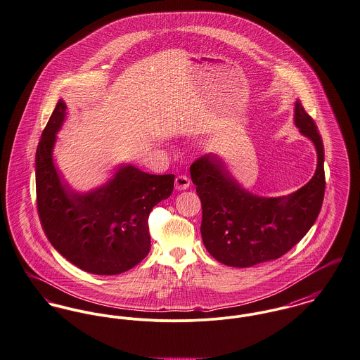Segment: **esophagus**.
<instances>
[{
	"mask_svg": "<svg viewBox=\"0 0 360 360\" xmlns=\"http://www.w3.org/2000/svg\"><path fill=\"white\" fill-rule=\"evenodd\" d=\"M174 186H176V190H179V191L187 190L190 187V179L187 176H184V174H180L174 180Z\"/></svg>",
	"mask_w": 360,
	"mask_h": 360,
	"instance_id": "esophagus-1",
	"label": "esophagus"
}]
</instances>
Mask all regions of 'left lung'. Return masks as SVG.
Masks as SVG:
<instances>
[{"label": "left lung", "instance_id": "obj_1", "mask_svg": "<svg viewBox=\"0 0 360 360\" xmlns=\"http://www.w3.org/2000/svg\"><path fill=\"white\" fill-rule=\"evenodd\" d=\"M295 124L318 154L312 179L288 196L264 198L240 187L216 154L190 167L202 203L200 233L206 250L221 264L246 268L282 257L314 226L325 196V148L314 120L297 100Z\"/></svg>", "mask_w": 360, "mask_h": 360}]
</instances>
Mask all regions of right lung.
<instances>
[{"label": "right lung", "mask_w": 360, "mask_h": 360, "mask_svg": "<svg viewBox=\"0 0 360 360\" xmlns=\"http://www.w3.org/2000/svg\"><path fill=\"white\" fill-rule=\"evenodd\" d=\"M65 110L60 98L37 147L41 226L52 246L75 266L96 275L125 272L148 255V216L172 194L174 174H150L133 165H121L104 186L86 194L75 193L52 158Z\"/></svg>", "instance_id": "right-lung-1"}]
</instances>
